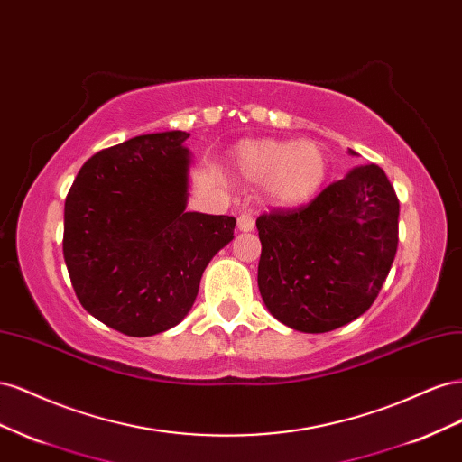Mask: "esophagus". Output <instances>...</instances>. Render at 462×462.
Masks as SVG:
<instances>
[{"mask_svg":"<svg viewBox=\"0 0 462 462\" xmlns=\"http://www.w3.org/2000/svg\"><path fill=\"white\" fill-rule=\"evenodd\" d=\"M236 227H239V231H243V233L254 231L256 221H254V217L250 216V214H241L239 219H236Z\"/></svg>","mask_w":462,"mask_h":462,"instance_id":"34e87169","label":"esophagus"}]
</instances>
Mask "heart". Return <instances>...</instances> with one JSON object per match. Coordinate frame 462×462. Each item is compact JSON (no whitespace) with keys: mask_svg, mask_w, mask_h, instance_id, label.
I'll use <instances>...</instances> for the list:
<instances>
[{"mask_svg":"<svg viewBox=\"0 0 462 462\" xmlns=\"http://www.w3.org/2000/svg\"><path fill=\"white\" fill-rule=\"evenodd\" d=\"M235 165L250 183L262 180L263 200L282 209L310 204L324 190L331 171L324 144L279 138L241 143L235 152Z\"/></svg>","mask_w":462,"mask_h":462,"instance_id":"obj_1","label":"heart"}]
</instances>
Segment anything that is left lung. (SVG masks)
<instances>
[{
    "label": "left lung",
    "instance_id": "obj_1",
    "mask_svg": "<svg viewBox=\"0 0 462 462\" xmlns=\"http://www.w3.org/2000/svg\"><path fill=\"white\" fill-rule=\"evenodd\" d=\"M355 156V150H348ZM258 289L282 324L326 333L365 314L399 243V200L375 163L360 165L297 209L256 219Z\"/></svg>",
    "mask_w": 462,
    "mask_h": 462
}]
</instances>
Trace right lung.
Returning <instances> with one entry per match:
<instances>
[{
  "label": "right lung",
  "mask_w": 462,
  "mask_h": 462,
  "mask_svg": "<svg viewBox=\"0 0 462 462\" xmlns=\"http://www.w3.org/2000/svg\"><path fill=\"white\" fill-rule=\"evenodd\" d=\"M190 134L165 131L94 153L65 200L63 256L85 310L131 337L175 328L236 219L187 212Z\"/></svg>",
  "instance_id": "obj_1"
}]
</instances>
